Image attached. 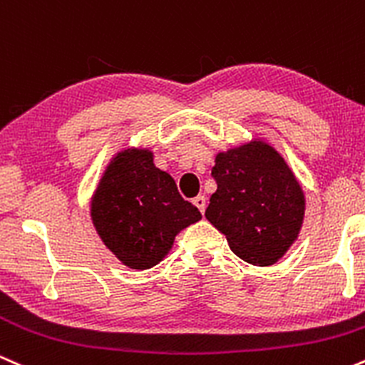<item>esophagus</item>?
Masks as SVG:
<instances>
[{"label": "esophagus", "instance_id": "esophagus-1", "mask_svg": "<svg viewBox=\"0 0 365 365\" xmlns=\"http://www.w3.org/2000/svg\"><path fill=\"white\" fill-rule=\"evenodd\" d=\"M192 202H194V206L199 209L200 212H204L206 211V197L204 195H197V197H194V200H192Z\"/></svg>", "mask_w": 365, "mask_h": 365}]
</instances>
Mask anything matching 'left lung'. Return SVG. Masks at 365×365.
I'll return each instance as SVG.
<instances>
[{
	"instance_id": "left-lung-1",
	"label": "left lung",
	"mask_w": 365,
	"mask_h": 365,
	"mask_svg": "<svg viewBox=\"0 0 365 365\" xmlns=\"http://www.w3.org/2000/svg\"><path fill=\"white\" fill-rule=\"evenodd\" d=\"M216 192L206 217L230 249L254 266H271L295 242L304 220V192L271 145L254 140L216 156Z\"/></svg>"
}]
</instances>
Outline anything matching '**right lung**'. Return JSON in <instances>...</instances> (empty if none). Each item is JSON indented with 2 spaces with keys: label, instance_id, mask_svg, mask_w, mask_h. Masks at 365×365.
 <instances>
[{
  "label": "right lung",
  "instance_id": "right-lung-1",
  "mask_svg": "<svg viewBox=\"0 0 365 365\" xmlns=\"http://www.w3.org/2000/svg\"><path fill=\"white\" fill-rule=\"evenodd\" d=\"M91 212L104 245L132 269L156 266L180 230L200 220L175 180L154 166L153 154L135 149L113 159Z\"/></svg>",
  "mask_w": 365,
  "mask_h": 365
}]
</instances>
